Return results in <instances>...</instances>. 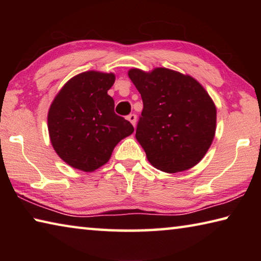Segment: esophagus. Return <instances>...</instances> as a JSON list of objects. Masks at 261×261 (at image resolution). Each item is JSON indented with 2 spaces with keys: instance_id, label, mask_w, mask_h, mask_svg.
<instances>
[{
  "instance_id": "esophagus-1",
  "label": "esophagus",
  "mask_w": 261,
  "mask_h": 261,
  "mask_svg": "<svg viewBox=\"0 0 261 261\" xmlns=\"http://www.w3.org/2000/svg\"><path fill=\"white\" fill-rule=\"evenodd\" d=\"M127 120H129L130 122H131V124L132 125H136V122H137V116H136V115L135 114H130L129 115V116H127Z\"/></svg>"
}]
</instances>
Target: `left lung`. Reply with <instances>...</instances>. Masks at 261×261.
Returning a JSON list of instances; mask_svg holds the SVG:
<instances>
[{"label":"left lung","instance_id":"8db88e82","mask_svg":"<svg viewBox=\"0 0 261 261\" xmlns=\"http://www.w3.org/2000/svg\"><path fill=\"white\" fill-rule=\"evenodd\" d=\"M143 99L136 138L151 165L166 173L188 170L208 151L216 108L196 79L166 68L129 71Z\"/></svg>","mask_w":261,"mask_h":261}]
</instances>
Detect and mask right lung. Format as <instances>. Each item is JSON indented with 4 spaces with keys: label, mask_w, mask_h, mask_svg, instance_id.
I'll return each instance as SVG.
<instances>
[{
    "label": "right lung",
    "mask_w": 261,
    "mask_h": 261,
    "mask_svg": "<svg viewBox=\"0 0 261 261\" xmlns=\"http://www.w3.org/2000/svg\"><path fill=\"white\" fill-rule=\"evenodd\" d=\"M113 73L87 71L62 87L48 113L53 147L62 160L83 171L105 165L118 141L134 132L129 121L115 114L108 95Z\"/></svg>",
    "instance_id": "obj_1"
}]
</instances>
